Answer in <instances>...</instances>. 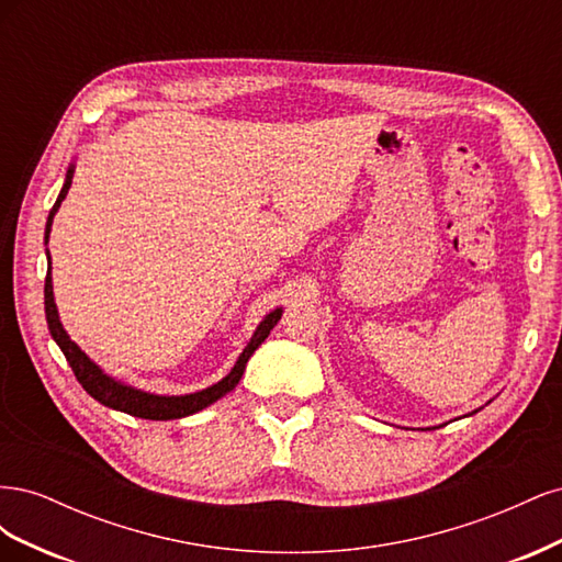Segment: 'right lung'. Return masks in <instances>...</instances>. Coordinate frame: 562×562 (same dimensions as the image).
<instances>
[{"instance_id":"add662e5","label":"right lung","mask_w":562,"mask_h":562,"mask_svg":"<svg viewBox=\"0 0 562 562\" xmlns=\"http://www.w3.org/2000/svg\"><path fill=\"white\" fill-rule=\"evenodd\" d=\"M72 176H75V164L67 168V176H65V184L63 190L54 203V209H50L48 213V220H46V232H44V241L48 244V234H50V223H54V215L58 213L63 199L67 196V190H70L72 184ZM48 255V250H46ZM44 310H46V323H48V330H50V337L56 339V345L60 347V351L65 353L67 363H70L72 372L77 382L87 389V394H91L98 403H103L108 407H114V411H122V413H128L133 417H140V419H157V422H164V419H180V417H187V415H194L199 411H203V407H209L211 403H215L217 398H223L225 394H229V391L239 384L244 370H246V363L252 356V351L258 349L269 330L277 326L279 318H281V312L283 310H274L269 312L258 328H255L250 342L246 345V349L241 351L239 361L234 363V368L229 370V375L220 380L217 384L209 386V389H201L196 391V394H184V396H157V394H147V391H140L135 386H128L124 382H119L110 375H105L103 370H100L87 353H83L72 339L70 335L65 333L63 323H60V316H58V310H56V302H54V281H50V258H48V271H46V283H44Z\"/></svg>"}]
</instances>
